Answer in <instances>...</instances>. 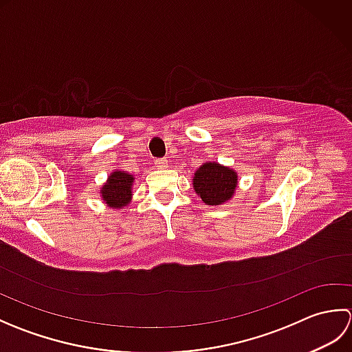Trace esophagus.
<instances>
[{"mask_svg":"<svg viewBox=\"0 0 352 352\" xmlns=\"http://www.w3.org/2000/svg\"><path fill=\"white\" fill-rule=\"evenodd\" d=\"M154 164H155V168L163 169V168L168 166V160H166V159H157Z\"/></svg>","mask_w":352,"mask_h":352,"instance_id":"esophagus-1","label":"esophagus"}]
</instances>
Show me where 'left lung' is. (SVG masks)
Listing matches in <instances>:
<instances>
[{"label":"left lung","mask_w":352,"mask_h":352,"mask_svg":"<svg viewBox=\"0 0 352 352\" xmlns=\"http://www.w3.org/2000/svg\"><path fill=\"white\" fill-rule=\"evenodd\" d=\"M237 188L234 169L216 162H207L193 177V189L207 206H221L231 199Z\"/></svg>","instance_id":"8db88e82"}]
</instances>
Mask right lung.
I'll return each instance as SVG.
<instances>
[{
	"mask_svg": "<svg viewBox=\"0 0 352 352\" xmlns=\"http://www.w3.org/2000/svg\"><path fill=\"white\" fill-rule=\"evenodd\" d=\"M134 177L125 170H115L101 188V198L111 208H122L131 201Z\"/></svg>",
	"mask_w": 352,
	"mask_h": 352,
	"instance_id": "1",
	"label": "right lung"
}]
</instances>
